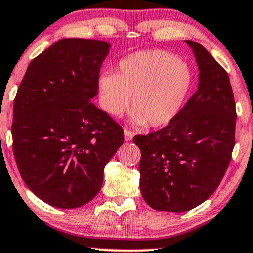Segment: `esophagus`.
<instances>
[{
  "label": "esophagus",
  "instance_id": "1",
  "mask_svg": "<svg viewBox=\"0 0 253 253\" xmlns=\"http://www.w3.org/2000/svg\"><path fill=\"white\" fill-rule=\"evenodd\" d=\"M134 137V132H131L130 130H124V140L126 141H131Z\"/></svg>",
  "mask_w": 253,
  "mask_h": 253
}]
</instances>
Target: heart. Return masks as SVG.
Wrapping results in <instances>:
<instances>
[{
  "instance_id": "heart-1",
  "label": "heart",
  "mask_w": 253,
  "mask_h": 253,
  "mask_svg": "<svg viewBox=\"0 0 253 253\" xmlns=\"http://www.w3.org/2000/svg\"><path fill=\"white\" fill-rule=\"evenodd\" d=\"M192 84L188 65L159 49L136 51L122 59L117 73L102 72L97 80L100 105L106 113L123 115L132 95V124L152 127L165 126L176 118Z\"/></svg>"
}]
</instances>
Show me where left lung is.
<instances>
[{"label": "left lung", "mask_w": 253, "mask_h": 253, "mask_svg": "<svg viewBox=\"0 0 253 253\" xmlns=\"http://www.w3.org/2000/svg\"><path fill=\"white\" fill-rule=\"evenodd\" d=\"M199 69L198 89L176 118L137 135L140 189L154 210L186 212L216 191L235 145V101L228 73L199 43L186 40Z\"/></svg>", "instance_id": "8db88e82"}]
</instances>
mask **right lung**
I'll list each match as a JSON object with an SVG mask.
<instances>
[{
  "mask_svg": "<svg viewBox=\"0 0 253 253\" xmlns=\"http://www.w3.org/2000/svg\"><path fill=\"white\" fill-rule=\"evenodd\" d=\"M105 41L62 39L30 62L13 106V152L29 189L51 206L80 208L97 194L122 127L96 96Z\"/></svg>",
  "mask_w": 253,
  "mask_h": 253,
  "instance_id": "obj_1",
  "label": "right lung"
}]
</instances>
